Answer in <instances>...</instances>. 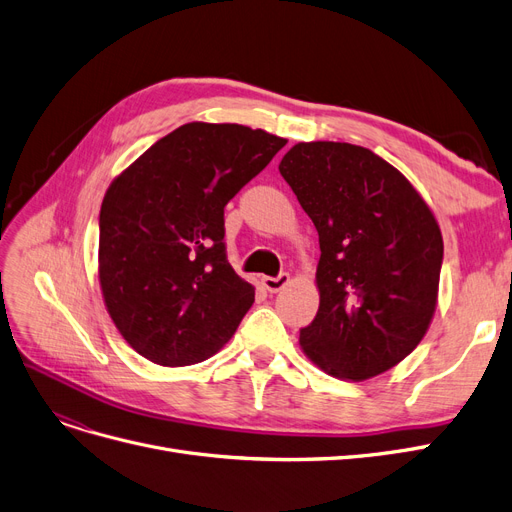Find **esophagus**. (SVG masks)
<instances>
[{
  "label": "esophagus",
  "mask_w": 512,
  "mask_h": 512,
  "mask_svg": "<svg viewBox=\"0 0 512 512\" xmlns=\"http://www.w3.org/2000/svg\"><path fill=\"white\" fill-rule=\"evenodd\" d=\"M288 283H290V275H288V273H281V275H277V277H262L264 290H269L271 294L281 292Z\"/></svg>",
  "instance_id": "34e87169"
}]
</instances>
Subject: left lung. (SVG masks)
<instances>
[{
	"label": "left lung",
	"mask_w": 512,
	"mask_h": 512,
	"mask_svg": "<svg viewBox=\"0 0 512 512\" xmlns=\"http://www.w3.org/2000/svg\"><path fill=\"white\" fill-rule=\"evenodd\" d=\"M279 172L319 233V311L300 330L304 355L342 380L391 370L437 309L435 214L397 168L349 142H298Z\"/></svg>",
	"instance_id": "obj_1"
}]
</instances>
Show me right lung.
I'll return each instance as SVG.
<instances>
[{"label": "right lung", "instance_id": "1", "mask_svg": "<svg viewBox=\"0 0 512 512\" xmlns=\"http://www.w3.org/2000/svg\"><path fill=\"white\" fill-rule=\"evenodd\" d=\"M285 138L191 121L121 172L100 206L98 279L124 340L182 367L231 340L254 302L224 252V206L269 166Z\"/></svg>", "mask_w": 512, "mask_h": 512}]
</instances>
